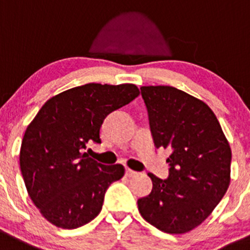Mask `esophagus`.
Here are the masks:
<instances>
[{"label":"esophagus","instance_id":"1","mask_svg":"<svg viewBox=\"0 0 250 250\" xmlns=\"http://www.w3.org/2000/svg\"><path fill=\"white\" fill-rule=\"evenodd\" d=\"M136 175H138V172L129 169V167H125V176H128V178H133V176H136Z\"/></svg>","mask_w":250,"mask_h":250}]
</instances>
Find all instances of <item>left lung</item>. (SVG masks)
<instances>
[{
  "instance_id": "1",
  "label": "left lung",
  "mask_w": 250,
  "mask_h": 250,
  "mask_svg": "<svg viewBox=\"0 0 250 250\" xmlns=\"http://www.w3.org/2000/svg\"><path fill=\"white\" fill-rule=\"evenodd\" d=\"M157 148L171 151L167 179L157 178L138 200L142 217L171 234L201 225L222 200L230 181L232 151L220 122L201 100L172 86H142Z\"/></svg>"
}]
</instances>
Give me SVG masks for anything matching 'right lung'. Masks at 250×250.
<instances>
[{"mask_svg": "<svg viewBox=\"0 0 250 250\" xmlns=\"http://www.w3.org/2000/svg\"><path fill=\"white\" fill-rule=\"evenodd\" d=\"M139 95L133 83H86L49 99L23 137L20 165L28 195L46 221L74 229L101 212L106 190L125 175L121 164L104 165L83 153L101 143L111 112Z\"/></svg>", "mask_w": 250, "mask_h": 250, "instance_id": "add662e5", "label": "right lung"}]
</instances>
